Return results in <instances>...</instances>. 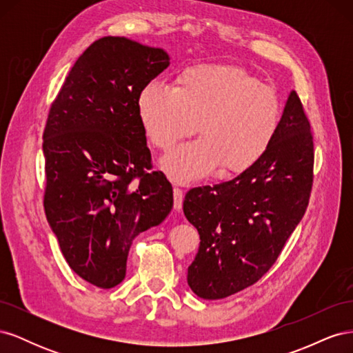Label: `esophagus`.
<instances>
[{
    "label": "esophagus",
    "instance_id": "obj_1",
    "mask_svg": "<svg viewBox=\"0 0 353 353\" xmlns=\"http://www.w3.org/2000/svg\"><path fill=\"white\" fill-rule=\"evenodd\" d=\"M183 200H184V191L175 187L174 188V208L175 210H181V208H183Z\"/></svg>",
    "mask_w": 353,
    "mask_h": 353
}]
</instances>
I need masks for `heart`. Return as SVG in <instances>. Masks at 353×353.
<instances>
[{
	"label": "heart",
	"instance_id": "b5f03b06",
	"mask_svg": "<svg viewBox=\"0 0 353 353\" xmlns=\"http://www.w3.org/2000/svg\"><path fill=\"white\" fill-rule=\"evenodd\" d=\"M138 116L152 144L168 152L162 162L176 183L249 169L270 147L280 122V101L268 85L234 66H197L181 73L178 85L150 81L138 94Z\"/></svg>",
	"mask_w": 353,
	"mask_h": 353
}]
</instances>
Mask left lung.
Listing matches in <instances>:
<instances>
[{
  "label": "left lung",
  "instance_id": "left-lung-1",
  "mask_svg": "<svg viewBox=\"0 0 353 353\" xmlns=\"http://www.w3.org/2000/svg\"><path fill=\"white\" fill-rule=\"evenodd\" d=\"M314 184V137L299 95H288L262 157L227 183L191 188L184 215L200 248L187 281L215 301L244 290L270 271L303 218Z\"/></svg>",
  "mask_w": 353,
  "mask_h": 353
}]
</instances>
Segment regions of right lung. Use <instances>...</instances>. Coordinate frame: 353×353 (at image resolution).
<instances>
[{"label": "right lung", "instance_id": "add662e5", "mask_svg": "<svg viewBox=\"0 0 353 353\" xmlns=\"http://www.w3.org/2000/svg\"><path fill=\"white\" fill-rule=\"evenodd\" d=\"M168 66L162 48L100 38L74 61L48 112L47 221L70 268L100 288L122 283L134 239L174 206L138 116V94Z\"/></svg>", "mask_w": 353, "mask_h": 353}]
</instances>
